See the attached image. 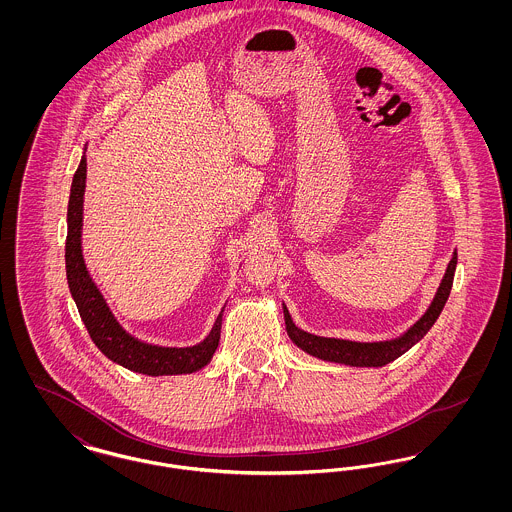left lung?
<instances>
[{"label":"left lung","mask_w":512,"mask_h":512,"mask_svg":"<svg viewBox=\"0 0 512 512\" xmlns=\"http://www.w3.org/2000/svg\"><path fill=\"white\" fill-rule=\"evenodd\" d=\"M455 268H457V251L453 253L445 276L439 284L438 292L434 301L430 303L428 311L414 322L413 326L399 338L390 341H349L338 340V338H320L315 334H309L301 328H297L293 324L290 311L284 305V320H286V330L288 336L292 338L293 343L303 349L305 353L318 357L322 361L328 363H340V365L349 366H384L395 361L397 357H401L403 353H407L414 343L422 340L428 330L434 326V322L438 320L447 297L451 293V286H453V276H455Z\"/></svg>","instance_id":"left-lung-1"}]
</instances>
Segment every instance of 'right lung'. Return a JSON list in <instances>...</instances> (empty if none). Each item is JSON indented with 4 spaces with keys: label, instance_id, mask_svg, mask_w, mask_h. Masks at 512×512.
Wrapping results in <instances>:
<instances>
[{
    "label": "right lung",
    "instance_id": "add662e5",
    "mask_svg": "<svg viewBox=\"0 0 512 512\" xmlns=\"http://www.w3.org/2000/svg\"><path fill=\"white\" fill-rule=\"evenodd\" d=\"M84 190H86V157H82L74 172L69 211H67V244H65V265L67 282L73 293L80 318L99 351L113 363L124 366L132 372L147 376H169V374H192L207 365L220 340L222 313L213 324V330L201 343L192 347H161L151 345L130 336L107 307L98 286L94 284L84 257H82V211H84Z\"/></svg>",
    "mask_w": 512,
    "mask_h": 512
}]
</instances>
